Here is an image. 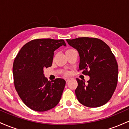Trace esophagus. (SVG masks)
Segmentation results:
<instances>
[{
    "mask_svg": "<svg viewBox=\"0 0 129 129\" xmlns=\"http://www.w3.org/2000/svg\"><path fill=\"white\" fill-rule=\"evenodd\" d=\"M69 81H70V79H69V78H66V81L67 83V82H69Z\"/></svg>",
    "mask_w": 129,
    "mask_h": 129,
    "instance_id": "1",
    "label": "esophagus"
}]
</instances>
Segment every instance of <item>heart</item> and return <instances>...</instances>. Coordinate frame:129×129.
Returning <instances> with one entry per match:
<instances>
[{"label": "heart", "mask_w": 129, "mask_h": 129, "mask_svg": "<svg viewBox=\"0 0 129 129\" xmlns=\"http://www.w3.org/2000/svg\"><path fill=\"white\" fill-rule=\"evenodd\" d=\"M73 50V49H67V50H66V53H68V52H69V51H71V50ZM62 72H63V74H64L65 75H69V72H68V71H66V70H64V71H62Z\"/></svg>", "instance_id": "heart-1"}]
</instances>
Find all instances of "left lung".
<instances>
[{
    "label": "left lung",
    "mask_w": 129,
    "mask_h": 129,
    "mask_svg": "<svg viewBox=\"0 0 129 129\" xmlns=\"http://www.w3.org/2000/svg\"><path fill=\"white\" fill-rule=\"evenodd\" d=\"M67 41L79 52L78 71L90 76L87 84L76 79L77 99L88 107L103 106L110 100L118 83V66L115 55L109 45L98 38L82 37Z\"/></svg>",
    "instance_id": "left-lung-1"
}]
</instances>
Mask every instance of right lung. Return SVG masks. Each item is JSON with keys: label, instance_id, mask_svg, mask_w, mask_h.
<instances>
[{"label": "right lung", "instance_id": "obj_1", "mask_svg": "<svg viewBox=\"0 0 129 129\" xmlns=\"http://www.w3.org/2000/svg\"><path fill=\"white\" fill-rule=\"evenodd\" d=\"M66 46L64 40L37 39L25 44L13 62L16 90L23 103L37 112H45L57 106L66 81L57 78L51 82L44 76V69L52 65L54 51Z\"/></svg>", "mask_w": 129, "mask_h": 129}]
</instances>
